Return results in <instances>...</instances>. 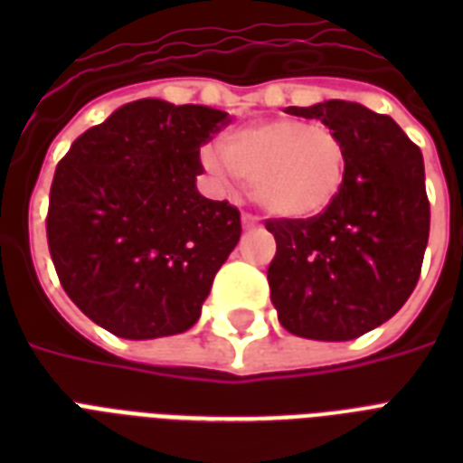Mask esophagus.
Here are the masks:
<instances>
[{
    "mask_svg": "<svg viewBox=\"0 0 463 463\" xmlns=\"http://www.w3.org/2000/svg\"><path fill=\"white\" fill-rule=\"evenodd\" d=\"M242 225H245V228H257V225H260V218L252 216V213H242Z\"/></svg>",
    "mask_w": 463,
    "mask_h": 463,
    "instance_id": "34e87169",
    "label": "esophagus"
}]
</instances>
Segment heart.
I'll return each mask as SVG.
<instances>
[{
  "label": "heart",
  "mask_w": 463,
  "mask_h": 463,
  "mask_svg": "<svg viewBox=\"0 0 463 463\" xmlns=\"http://www.w3.org/2000/svg\"><path fill=\"white\" fill-rule=\"evenodd\" d=\"M203 148L202 163L218 180L238 177L269 216L312 218L334 203L345 182V146L331 127L283 118L225 134Z\"/></svg>",
  "instance_id": "b5f03b06"
}]
</instances>
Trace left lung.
Wrapping results in <instances>:
<instances>
[{
	"label": "left lung",
	"mask_w": 463,
	"mask_h": 463,
	"mask_svg": "<svg viewBox=\"0 0 463 463\" xmlns=\"http://www.w3.org/2000/svg\"><path fill=\"white\" fill-rule=\"evenodd\" d=\"M344 139L345 182L312 218H269L267 279L283 329L348 341L394 317L413 293L430 232L423 154L387 115L326 100L286 108Z\"/></svg>",
	"instance_id": "1"
}]
</instances>
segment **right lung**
Here are the masks:
<instances>
[{
    "label": "right lung",
    "mask_w": 463,
    "mask_h": 463,
    "mask_svg": "<svg viewBox=\"0 0 463 463\" xmlns=\"http://www.w3.org/2000/svg\"><path fill=\"white\" fill-rule=\"evenodd\" d=\"M228 112L144 98L71 144L54 170L47 247L61 288L122 338L182 334L238 245L240 211L196 192L199 148Z\"/></svg>",
    "instance_id": "add662e5"
}]
</instances>
